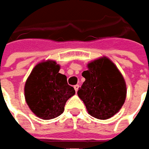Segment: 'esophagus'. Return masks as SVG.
<instances>
[{"label":"esophagus","mask_w":149,"mask_h":149,"mask_svg":"<svg viewBox=\"0 0 149 149\" xmlns=\"http://www.w3.org/2000/svg\"><path fill=\"white\" fill-rule=\"evenodd\" d=\"M78 88H79V85H78V84H76V85H74V89H75V91H76V92H77V91H78Z\"/></svg>","instance_id":"esophagus-1"}]
</instances>
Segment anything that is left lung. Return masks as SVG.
<instances>
[{"mask_svg":"<svg viewBox=\"0 0 149 149\" xmlns=\"http://www.w3.org/2000/svg\"><path fill=\"white\" fill-rule=\"evenodd\" d=\"M85 78L77 91L88 113L97 119L106 120L116 115L126 99L125 80L108 58L104 57L88 64Z\"/></svg>","mask_w":149,"mask_h":149,"instance_id":"8db88e82","label":"left lung"}]
</instances>
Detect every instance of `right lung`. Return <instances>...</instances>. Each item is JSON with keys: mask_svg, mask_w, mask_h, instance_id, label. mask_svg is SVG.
I'll list each match as a JSON object with an SVG mask.
<instances>
[{"mask_svg": "<svg viewBox=\"0 0 149 149\" xmlns=\"http://www.w3.org/2000/svg\"><path fill=\"white\" fill-rule=\"evenodd\" d=\"M59 69L55 61H43L33 69L25 84L26 104L44 120L60 116L66 101L75 94L74 88L67 84L65 75L58 72Z\"/></svg>", "mask_w": 149, "mask_h": 149, "instance_id": "right-lung-1", "label": "right lung"}]
</instances>
